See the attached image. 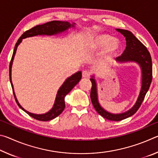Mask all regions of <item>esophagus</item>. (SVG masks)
<instances>
[{
  "label": "esophagus",
  "mask_w": 158,
  "mask_h": 158,
  "mask_svg": "<svg viewBox=\"0 0 158 158\" xmlns=\"http://www.w3.org/2000/svg\"><path fill=\"white\" fill-rule=\"evenodd\" d=\"M90 75V74L89 71H86V70L83 71L82 77H84V78H89Z\"/></svg>",
  "instance_id": "1"
}]
</instances>
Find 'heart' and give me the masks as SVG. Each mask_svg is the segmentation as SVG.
Instances as JSON below:
<instances>
[{
    "label": "heart",
    "instance_id": "1",
    "mask_svg": "<svg viewBox=\"0 0 158 158\" xmlns=\"http://www.w3.org/2000/svg\"><path fill=\"white\" fill-rule=\"evenodd\" d=\"M93 46L96 49L103 47L102 53L104 56H111L119 49V42L112 37L105 34L96 35L92 39Z\"/></svg>",
    "mask_w": 158,
    "mask_h": 158
}]
</instances>
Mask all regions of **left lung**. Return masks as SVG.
I'll return each instance as SVG.
<instances>
[{
    "instance_id": "1",
    "label": "left lung",
    "mask_w": 158,
    "mask_h": 158,
    "mask_svg": "<svg viewBox=\"0 0 158 158\" xmlns=\"http://www.w3.org/2000/svg\"><path fill=\"white\" fill-rule=\"evenodd\" d=\"M116 30L123 35L126 40V48L123 54L116 58V61L120 63L125 62H136L139 65L142 73V81H141V90L136 102L130 110L122 114H114L106 111L100 106L98 101L97 84L92 76L90 81L92 83L91 91H90V99L93 106L96 111L105 118L112 121H119L132 116L135 114L140 107L143 101L145 95L151 85L152 78H153V69H152L151 56L147 48L130 31L123 29L117 28Z\"/></svg>"
}]
</instances>
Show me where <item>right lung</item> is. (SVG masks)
Segmentation results:
<instances>
[{
    "label": "right lung",
    "mask_w": 158,
    "mask_h": 158,
    "mask_svg": "<svg viewBox=\"0 0 158 158\" xmlns=\"http://www.w3.org/2000/svg\"><path fill=\"white\" fill-rule=\"evenodd\" d=\"M74 24L75 23H69L68 21H52L49 22H47L46 23L42 25H37L35 27L32 28L31 29L28 31H26L24 32L21 36L19 37V39L18 40V41L15 44L14 52H13V54L12 56L11 61L10 63V83H11L12 88L13 90V93H14L15 100L17 102V105L19 106L22 109V110L26 112L29 116L33 117V118L38 120V121H51L62 113L64 109H65V97L67 94L71 91V90L75 86V85L78 84L80 80L81 79V72H77V73L74 74L71 77H69V78L65 80V81L63 83V85H61L60 88L58 90L57 93L56 98L54 105H53L52 109H51L49 111H48L47 113L44 114H32L31 112H28L26 110H25L22 106L20 105V104L19 103L17 98H16L14 89H13V84L12 83V77H11V72H12V65L13 63V59H14L16 51H17L18 45L19 44L23 39L26 38V37H33L36 35H56L58 33H63L66 30H68V28L71 27H74Z\"/></svg>",
    "instance_id": "obj_1"
}]
</instances>
